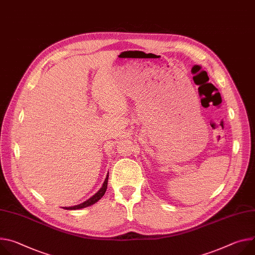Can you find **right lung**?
Returning <instances> with one entry per match:
<instances>
[{
    "mask_svg": "<svg viewBox=\"0 0 255 255\" xmlns=\"http://www.w3.org/2000/svg\"><path fill=\"white\" fill-rule=\"evenodd\" d=\"M108 179H109V173L107 175V178L103 184L102 188L94 195L91 196L89 199H87L86 201L80 203V204H77V205H74V206H67V207H63L65 208V210H80V208H83V207H86V206H89V205H92L95 204L97 201H99L103 196L104 194L106 193V190H107V187H108Z\"/></svg>",
    "mask_w": 255,
    "mask_h": 255,
    "instance_id": "1",
    "label": "right lung"
}]
</instances>
